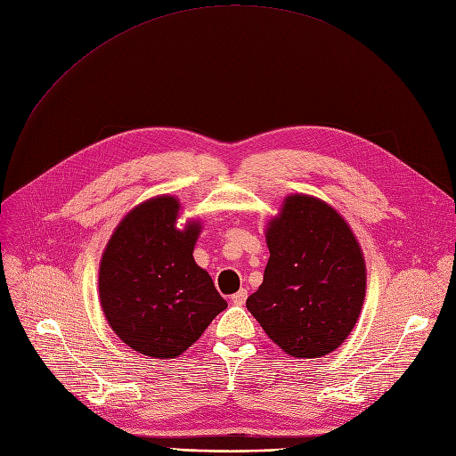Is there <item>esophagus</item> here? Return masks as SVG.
Segmentation results:
<instances>
[{"label":"esophagus","mask_w":456,"mask_h":456,"mask_svg":"<svg viewBox=\"0 0 456 456\" xmlns=\"http://www.w3.org/2000/svg\"><path fill=\"white\" fill-rule=\"evenodd\" d=\"M246 298H248V290H246V289H240L239 292H234V294L231 296V302H232L234 305H244V304H246Z\"/></svg>","instance_id":"obj_1"}]
</instances>
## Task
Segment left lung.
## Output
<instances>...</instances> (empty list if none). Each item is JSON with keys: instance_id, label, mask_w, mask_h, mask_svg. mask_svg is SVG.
<instances>
[{"instance_id": "left-lung-1", "label": "left lung", "mask_w": 456, "mask_h": 456, "mask_svg": "<svg viewBox=\"0 0 456 456\" xmlns=\"http://www.w3.org/2000/svg\"><path fill=\"white\" fill-rule=\"evenodd\" d=\"M263 285L246 300L268 338L292 358L345 343L365 300L363 251L345 217L316 197H285L268 222Z\"/></svg>"}]
</instances>
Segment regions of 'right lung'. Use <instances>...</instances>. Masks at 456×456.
Segmentation results:
<instances>
[{"instance_id": "obj_1", "label": "right lung", "mask_w": 456, "mask_h": 456, "mask_svg": "<svg viewBox=\"0 0 456 456\" xmlns=\"http://www.w3.org/2000/svg\"><path fill=\"white\" fill-rule=\"evenodd\" d=\"M181 203L158 195L132 208L113 231L98 270L108 324L125 345L158 360L188 350L227 302L193 261L201 222L176 229Z\"/></svg>"}]
</instances>
